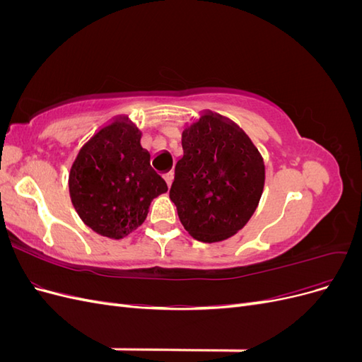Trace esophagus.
I'll list each match as a JSON object with an SVG mask.
<instances>
[{"mask_svg": "<svg viewBox=\"0 0 362 362\" xmlns=\"http://www.w3.org/2000/svg\"><path fill=\"white\" fill-rule=\"evenodd\" d=\"M164 180H166L168 185H169V187H170V184H172V180H173V172L170 170V172H166V173H164Z\"/></svg>", "mask_w": 362, "mask_h": 362, "instance_id": "1", "label": "esophagus"}]
</instances>
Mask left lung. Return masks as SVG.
<instances>
[{
    "label": "left lung",
    "instance_id": "left-lung-1",
    "mask_svg": "<svg viewBox=\"0 0 362 362\" xmlns=\"http://www.w3.org/2000/svg\"><path fill=\"white\" fill-rule=\"evenodd\" d=\"M182 151L169 196L182 226L205 243L242 229L264 187V163L234 122L204 112L182 129Z\"/></svg>",
    "mask_w": 362,
    "mask_h": 362
}]
</instances>
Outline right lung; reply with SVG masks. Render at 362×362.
Masks as SVG:
<instances>
[{"label":"right lung","mask_w":362,"mask_h":362,"mask_svg":"<svg viewBox=\"0 0 362 362\" xmlns=\"http://www.w3.org/2000/svg\"><path fill=\"white\" fill-rule=\"evenodd\" d=\"M149 160L140 131L127 117L98 129L69 173L71 199L81 221L110 238H122L144 223L151 201L168 192Z\"/></svg>","instance_id":"obj_1"}]
</instances>
